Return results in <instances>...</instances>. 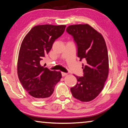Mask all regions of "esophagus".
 Masks as SVG:
<instances>
[{
  "mask_svg": "<svg viewBox=\"0 0 128 128\" xmlns=\"http://www.w3.org/2000/svg\"><path fill=\"white\" fill-rule=\"evenodd\" d=\"M62 76L64 77V76H66L68 74H67L66 73H65V72H62Z\"/></svg>",
  "mask_w": 128,
  "mask_h": 128,
  "instance_id": "34e87169",
  "label": "esophagus"
}]
</instances>
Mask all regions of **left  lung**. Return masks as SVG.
<instances>
[{"mask_svg":"<svg viewBox=\"0 0 128 128\" xmlns=\"http://www.w3.org/2000/svg\"><path fill=\"white\" fill-rule=\"evenodd\" d=\"M66 31L76 44L77 56L86 65L84 76L74 75L77 84L70 88L72 94L81 102H89L100 94L107 78L109 69L108 56L104 39L100 33L88 24L72 25Z\"/></svg>","mask_w":128,"mask_h":128,"instance_id":"obj_1","label":"left lung"}]
</instances>
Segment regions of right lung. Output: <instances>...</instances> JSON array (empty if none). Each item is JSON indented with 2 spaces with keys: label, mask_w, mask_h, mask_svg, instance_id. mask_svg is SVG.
<instances>
[{
  "label": "right lung",
  "mask_w": 128,
  "mask_h": 128,
  "mask_svg": "<svg viewBox=\"0 0 128 128\" xmlns=\"http://www.w3.org/2000/svg\"><path fill=\"white\" fill-rule=\"evenodd\" d=\"M66 25L35 26L21 43L17 62V74L24 88L36 100L52 94L62 73L40 65L41 60L52 47L55 40L63 34Z\"/></svg>",
  "instance_id": "right-lung-1"
}]
</instances>
